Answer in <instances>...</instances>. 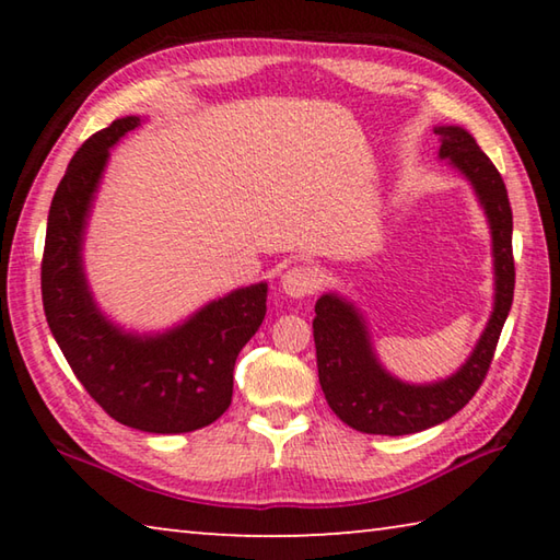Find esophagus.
<instances>
[{
	"mask_svg": "<svg viewBox=\"0 0 560 560\" xmlns=\"http://www.w3.org/2000/svg\"><path fill=\"white\" fill-rule=\"evenodd\" d=\"M316 287H318V279H316L314 269L303 267V264H299V267H291L289 271H283V277H281V291L291 299L311 296V293L316 291Z\"/></svg>",
	"mask_w": 560,
	"mask_h": 560,
	"instance_id": "34e87169",
	"label": "esophagus"
}]
</instances>
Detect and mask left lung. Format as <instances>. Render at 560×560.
<instances>
[{"label": "left lung", "instance_id": "obj_1", "mask_svg": "<svg viewBox=\"0 0 560 560\" xmlns=\"http://www.w3.org/2000/svg\"><path fill=\"white\" fill-rule=\"evenodd\" d=\"M434 132L442 140L440 160L467 179L485 210L494 261V306L477 346L457 371L434 383H405L377 358L363 311L343 293H320L314 318L320 390L348 428L365 434L397 438L434 428L457 415L485 381L514 301V220L504 179L469 130L438 126Z\"/></svg>", "mask_w": 560, "mask_h": 560}]
</instances>
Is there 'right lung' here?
<instances>
[{"mask_svg":"<svg viewBox=\"0 0 560 560\" xmlns=\"http://www.w3.org/2000/svg\"><path fill=\"white\" fill-rule=\"evenodd\" d=\"M140 122V116L113 120L71 158L46 222L42 299L73 375L113 420L179 434L207 428L230 407L236 355L267 316L269 287L234 289L155 334L128 330L103 314L86 279L83 242L110 148Z\"/></svg>","mask_w":560,"mask_h":560,"instance_id":"obj_1","label":"right lung"}]
</instances>
